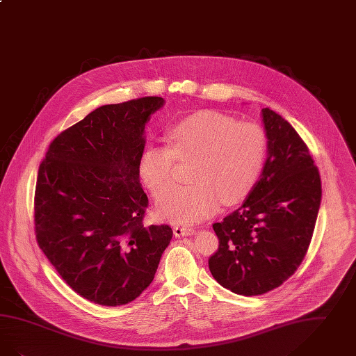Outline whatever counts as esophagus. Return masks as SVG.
<instances>
[{
	"label": "esophagus",
	"instance_id": "obj_1",
	"mask_svg": "<svg viewBox=\"0 0 356 356\" xmlns=\"http://www.w3.org/2000/svg\"><path fill=\"white\" fill-rule=\"evenodd\" d=\"M173 233L176 237H181V236H191L195 233V229L191 228V227H180V225H176L173 228Z\"/></svg>",
	"mask_w": 356,
	"mask_h": 356
}]
</instances>
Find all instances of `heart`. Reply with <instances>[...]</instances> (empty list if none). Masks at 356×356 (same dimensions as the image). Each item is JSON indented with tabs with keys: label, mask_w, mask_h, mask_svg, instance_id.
Here are the masks:
<instances>
[{
	"label": "heart",
	"mask_w": 356,
	"mask_h": 356,
	"mask_svg": "<svg viewBox=\"0 0 356 356\" xmlns=\"http://www.w3.org/2000/svg\"><path fill=\"white\" fill-rule=\"evenodd\" d=\"M268 136L253 122L217 111H201L168 131V144H152L139 161V175L152 193L175 180L177 160L192 163V184L160 193L157 212L188 224L214 213L221 202L233 205L246 199L257 184L266 159Z\"/></svg>",
	"instance_id": "1"
}]
</instances>
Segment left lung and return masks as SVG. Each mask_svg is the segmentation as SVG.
Instances as JSON below:
<instances>
[{
    "label": "left lung",
    "mask_w": 356,
    "mask_h": 356,
    "mask_svg": "<svg viewBox=\"0 0 356 356\" xmlns=\"http://www.w3.org/2000/svg\"><path fill=\"white\" fill-rule=\"evenodd\" d=\"M268 159L241 208L214 222V280L240 296H261L290 278L307 253L322 197L318 167L298 132L262 110Z\"/></svg>",
    "instance_id": "8db88e82"
}]
</instances>
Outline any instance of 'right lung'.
<instances>
[{"label":"right lung","instance_id":"add662e5","mask_svg":"<svg viewBox=\"0 0 356 356\" xmlns=\"http://www.w3.org/2000/svg\"><path fill=\"white\" fill-rule=\"evenodd\" d=\"M163 104L144 97L102 106L50 143L38 170V246L75 293L102 306L138 298L171 242L170 225H144L139 181L144 127Z\"/></svg>","mask_w":356,"mask_h":356}]
</instances>
